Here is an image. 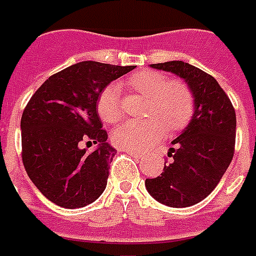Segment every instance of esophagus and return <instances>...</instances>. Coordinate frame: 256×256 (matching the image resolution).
Wrapping results in <instances>:
<instances>
[{"label": "esophagus", "mask_w": 256, "mask_h": 256, "mask_svg": "<svg viewBox=\"0 0 256 256\" xmlns=\"http://www.w3.org/2000/svg\"><path fill=\"white\" fill-rule=\"evenodd\" d=\"M124 152H128V154H130L132 156H134V158H140V152H132V150H128V148H122Z\"/></svg>", "instance_id": "obj_1"}]
</instances>
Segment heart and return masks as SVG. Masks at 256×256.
<instances>
[{
	"mask_svg": "<svg viewBox=\"0 0 256 256\" xmlns=\"http://www.w3.org/2000/svg\"><path fill=\"white\" fill-rule=\"evenodd\" d=\"M128 85L150 98L148 116L144 120H128L112 132V142L120 148L144 152L168 130H180L195 112L192 88L182 80H170L156 70H144L128 78ZM98 114L106 124L122 120L120 86L110 84L100 92L96 100Z\"/></svg>",
	"mask_w": 256,
	"mask_h": 256,
	"instance_id": "obj_1",
	"label": "heart"
}]
</instances>
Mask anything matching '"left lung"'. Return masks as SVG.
I'll return each mask as SVG.
<instances>
[{
    "label": "left lung",
    "instance_id": "1",
    "mask_svg": "<svg viewBox=\"0 0 256 256\" xmlns=\"http://www.w3.org/2000/svg\"><path fill=\"white\" fill-rule=\"evenodd\" d=\"M152 68L171 72L187 82L194 92L195 112L186 130L171 142V164L144 184L148 194L166 206H192L210 195L232 160L234 106L216 80L195 66L170 61Z\"/></svg>",
    "mask_w": 256,
    "mask_h": 256
}]
</instances>
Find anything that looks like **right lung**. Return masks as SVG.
I'll return each mask as SVG.
<instances>
[{"label":"right lung","instance_id":"obj_1","mask_svg":"<svg viewBox=\"0 0 256 256\" xmlns=\"http://www.w3.org/2000/svg\"><path fill=\"white\" fill-rule=\"evenodd\" d=\"M134 66L84 61L53 74L21 118L22 162L38 190L65 208L92 203L104 191L116 154L96 110L100 92ZM96 144L88 153L82 144Z\"/></svg>","mask_w":256,"mask_h":256}]
</instances>
